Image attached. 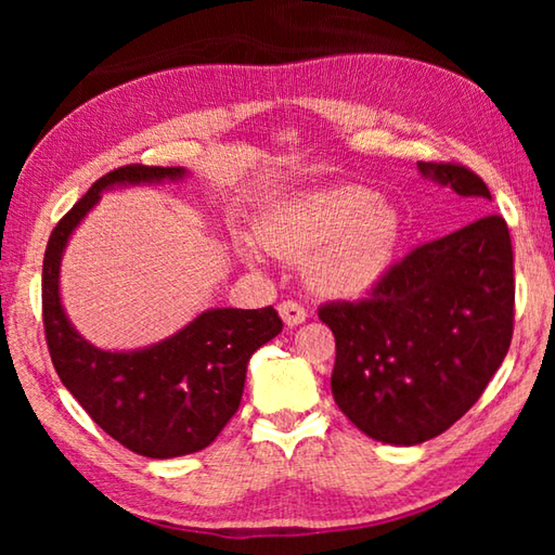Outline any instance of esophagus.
Here are the masks:
<instances>
[{
  "label": "esophagus",
  "instance_id": "esophagus-1",
  "mask_svg": "<svg viewBox=\"0 0 555 555\" xmlns=\"http://www.w3.org/2000/svg\"><path fill=\"white\" fill-rule=\"evenodd\" d=\"M279 315L281 321H284L288 327H296L300 325L308 318V311L300 304H296V300H284V304L279 306Z\"/></svg>",
  "mask_w": 555,
  "mask_h": 555
}]
</instances>
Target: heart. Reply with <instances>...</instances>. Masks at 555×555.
<instances>
[{"label":"heart","mask_w":555,"mask_h":555,"mask_svg":"<svg viewBox=\"0 0 555 555\" xmlns=\"http://www.w3.org/2000/svg\"><path fill=\"white\" fill-rule=\"evenodd\" d=\"M264 249L281 257H306L311 286L325 296L350 298L372 291L389 274L401 242V215L362 185H333L296 195L267 210L255 224ZM242 257L259 264L251 242Z\"/></svg>","instance_id":"1"}]
</instances>
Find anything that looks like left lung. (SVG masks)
<instances>
[{"mask_svg":"<svg viewBox=\"0 0 555 555\" xmlns=\"http://www.w3.org/2000/svg\"><path fill=\"white\" fill-rule=\"evenodd\" d=\"M477 215L421 244L389 269L370 298L325 304L335 335L333 399L364 436L418 446L443 434L482 397L514 327V257L492 195L460 164L418 162Z\"/></svg>","mask_w":555,"mask_h":555,"instance_id":"obj_1","label":"left lung"}]
</instances>
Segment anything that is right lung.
Wrapping results in <instances>:
<instances>
[{
	"label": "right lung",
	"instance_id": "1",
	"mask_svg": "<svg viewBox=\"0 0 555 555\" xmlns=\"http://www.w3.org/2000/svg\"><path fill=\"white\" fill-rule=\"evenodd\" d=\"M183 166H121L55 224L43 257L46 343L63 387L88 416L144 457H178L208 448L237 413L249 357L281 333L274 308H210L162 343L139 350H102L75 331L61 300V259L102 191L139 183L183 181Z\"/></svg>",
	"mask_w": 555,
	"mask_h": 555
}]
</instances>
